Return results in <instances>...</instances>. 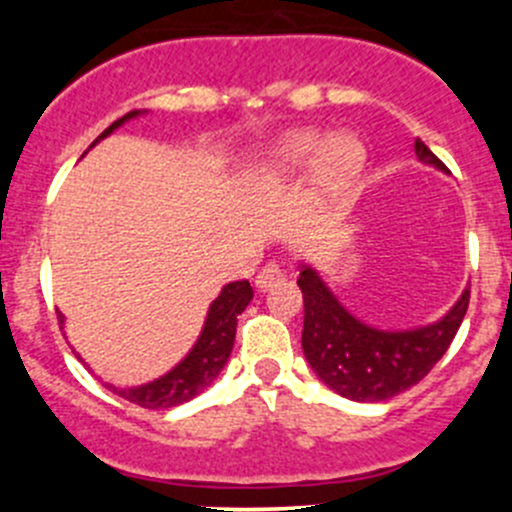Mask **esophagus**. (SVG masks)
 Listing matches in <instances>:
<instances>
[{"label":"esophagus","instance_id":"1","mask_svg":"<svg viewBox=\"0 0 512 512\" xmlns=\"http://www.w3.org/2000/svg\"><path fill=\"white\" fill-rule=\"evenodd\" d=\"M285 270H282L280 265H277V262H267L265 267H262L260 272H257V277H255V285L262 289V292H265V289H270V287H275V285H280V282H285Z\"/></svg>","mask_w":512,"mask_h":512}]
</instances>
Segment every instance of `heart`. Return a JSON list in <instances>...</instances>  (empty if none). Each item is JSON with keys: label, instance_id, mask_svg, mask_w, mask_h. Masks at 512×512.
I'll list each match as a JSON object with an SVG mask.
<instances>
[{"label": "heart", "instance_id": "1", "mask_svg": "<svg viewBox=\"0 0 512 512\" xmlns=\"http://www.w3.org/2000/svg\"><path fill=\"white\" fill-rule=\"evenodd\" d=\"M366 148L354 133H332L324 138L317 128H299L272 143L265 151L267 170L297 173L312 163V173L324 188H342L361 173Z\"/></svg>", "mask_w": 512, "mask_h": 512}]
</instances>
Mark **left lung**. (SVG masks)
<instances>
[{"label": "left lung", "mask_w": 512, "mask_h": 512, "mask_svg": "<svg viewBox=\"0 0 512 512\" xmlns=\"http://www.w3.org/2000/svg\"><path fill=\"white\" fill-rule=\"evenodd\" d=\"M416 158L448 173L423 141H416ZM297 285L304 294V359L329 389L361 404H379L416 386L451 347L471 299L466 287L436 322L379 329L354 317L309 262H299Z\"/></svg>", "instance_id": "obj_1"}]
</instances>
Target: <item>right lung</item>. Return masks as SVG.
<instances>
[{"label": "right lung", "instance_id": "1", "mask_svg": "<svg viewBox=\"0 0 512 512\" xmlns=\"http://www.w3.org/2000/svg\"><path fill=\"white\" fill-rule=\"evenodd\" d=\"M146 111H131L123 118L113 121L101 136L91 143V148L98 141H103L106 136H111L116 128H121L123 123L133 121V118L143 116ZM252 299V287L250 282H230L220 289L218 297L213 299V304L208 307V317H205L203 329H200L198 339H195L193 349L178 361L170 371H165L158 379L148 381L141 386H113L103 384L106 389H111L113 394L121 396V399L131 401V404L143 406V409H173V406L185 404V401L195 399L200 391L208 389L215 379L220 376V371L225 369L227 359H230L232 344H235V329H237V317L245 312V307ZM64 314L59 312V324L64 327ZM81 359V356H79Z\"/></svg>", "mask_w": 512, "mask_h": 512}]
</instances>
